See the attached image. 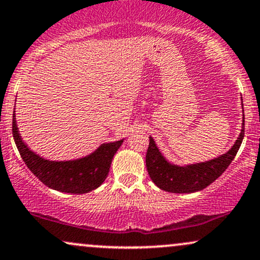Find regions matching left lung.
<instances>
[{
  "label": "left lung",
  "mask_w": 260,
  "mask_h": 260,
  "mask_svg": "<svg viewBox=\"0 0 260 260\" xmlns=\"http://www.w3.org/2000/svg\"><path fill=\"white\" fill-rule=\"evenodd\" d=\"M243 107V106H242ZM244 137V115L241 133L231 148L217 157L202 162L176 165L164 156L153 137H149V148L145 156L148 174L160 189L171 193H193L213 183L229 168L235 159Z\"/></svg>",
  "instance_id": "1"
}]
</instances>
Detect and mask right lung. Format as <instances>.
<instances>
[{
    "label": "right lung",
    "instance_id": "1",
    "mask_svg": "<svg viewBox=\"0 0 260 260\" xmlns=\"http://www.w3.org/2000/svg\"><path fill=\"white\" fill-rule=\"evenodd\" d=\"M13 138L28 169L51 189L71 194H84L103 184L109 174L113 155L124 139L104 143L86 156L74 160H49L32 151L20 136L13 112Z\"/></svg>",
    "mask_w": 260,
    "mask_h": 260
}]
</instances>
